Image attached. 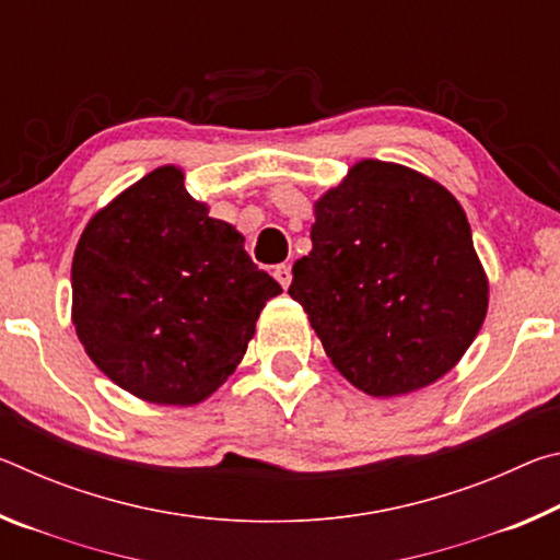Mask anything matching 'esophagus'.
I'll return each instance as SVG.
<instances>
[{
	"label": "esophagus",
	"mask_w": 560,
	"mask_h": 560,
	"mask_svg": "<svg viewBox=\"0 0 560 560\" xmlns=\"http://www.w3.org/2000/svg\"><path fill=\"white\" fill-rule=\"evenodd\" d=\"M273 277H277V281L281 283L283 289H289V283H291V279H293L289 264H279V267L273 269Z\"/></svg>",
	"instance_id": "esophagus-1"
}]
</instances>
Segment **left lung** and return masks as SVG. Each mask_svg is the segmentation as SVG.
<instances>
[{
    "instance_id": "8db88e82",
    "label": "left lung",
    "mask_w": 560,
    "mask_h": 560,
    "mask_svg": "<svg viewBox=\"0 0 560 560\" xmlns=\"http://www.w3.org/2000/svg\"><path fill=\"white\" fill-rule=\"evenodd\" d=\"M311 252L289 293L338 373L373 397L450 373L485 324L489 281L450 189L360 160L314 205Z\"/></svg>"
}]
</instances>
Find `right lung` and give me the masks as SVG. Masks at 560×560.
Wrapping results in <instances>:
<instances>
[{"label": "right lung", "mask_w": 560, "mask_h": 560, "mask_svg": "<svg viewBox=\"0 0 560 560\" xmlns=\"http://www.w3.org/2000/svg\"><path fill=\"white\" fill-rule=\"evenodd\" d=\"M207 212L183 170L165 165L93 214L75 246V336L113 383L145 402L210 397L281 293L244 252V236Z\"/></svg>", "instance_id": "1"}]
</instances>
